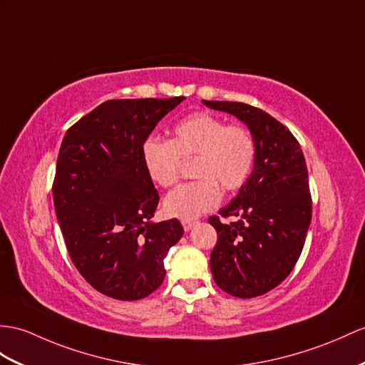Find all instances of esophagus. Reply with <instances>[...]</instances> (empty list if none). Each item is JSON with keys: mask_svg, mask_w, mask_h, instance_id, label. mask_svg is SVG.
Returning a JSON list of instances; mask_svg holds the SVG:
<instances>
[{"mask_svg": "<svg viewBox=\"0 0 365 365\" xmlns=\"http://www.w3.org/2000/svg\"><path fill=\"white\" fill-rule=\"evenodd\" d=\"M181 225H182L185 232H189V230H190L195 225H197V221H193V220H181Z\"/></svg>", "mask_w": 365, "mask_h": 365, "instance_id": "1", "label": "esophagus"}]
</instances>
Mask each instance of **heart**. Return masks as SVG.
I'll use <instances>...</instances> for the list:
<instances>
[{
    "instance_id": "1",
    "label": "heart",
    "mask_w": 365,
    "mask_h": 365,
    "mask_svg": "<svg viewBox=\"0 0 365 365\" xmlns=\"http://www.w3.org/2000/svg\"><path fill=\"white\" fill-rule=\"evenodd\" d=\"M252 133L227 125L210 113H193L176 122L172 139L148 138L142 144V163L152 181L170 187L180 176L181 159L195 158L192 175L198 180L178 185L164 200L167 215L193 220L220 202L221 192L242 187L255 163Z\"/></svg>"
}]
</instances>
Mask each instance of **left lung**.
Segmentation results:
<instances>
[{
  "label": "left lung",
  "instance_id": "left-lung-1",
  "mask_svg": "<svg viewBox=\"0 0 365 365\" xmlns=\"http://www.w3.org/2000/svg\"><path fill=\"white\" fill-rule=\"evenodd\" d=\"M246 123L257 145L254 168L237 197L210 217L218 240L210 271L227 294L251 299L285 280L304 250L311 195L304 153L291 131L271 114L242 102L202 101Z\"/></svg>",
  "mask_w": 365,
  "mask_h": 365
}]
</instances>
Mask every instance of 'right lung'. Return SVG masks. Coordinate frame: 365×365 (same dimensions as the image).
Returning <instances> with one entry per match:
<instances>
[{"label": "right lung", "instance_id": "right-lung-1", "mask_svg": "<svg viewBox=\"0 0 365 365\" xmlns=\"http://www.w3.org/2000/svg\"><path fill=\"white\" fill-rule=\"evenodd\" d=\"M185 97L106 101L71 127L52 185L71 260L90 285L118 300H139L165 277L164 259L184 229L153 223L159 195L142 144Z\"/></svg>", "mask_w": 365, "mask_h": 365}]
</instances>
